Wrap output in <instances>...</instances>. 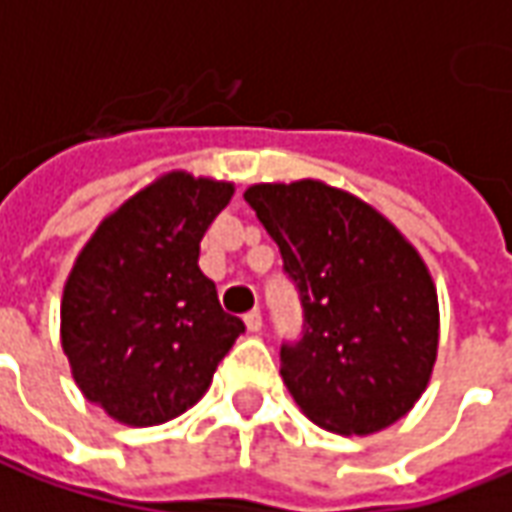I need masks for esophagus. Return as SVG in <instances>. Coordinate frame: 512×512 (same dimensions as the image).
I'll use <instances>...</instances> for the list:
<instances>
[{
	"mask_svg": "<svg viewBox=\"0 0 512 512\" xmlns=\"http://www.w3.org/2000/svg\"><path fill=\"white\" fill-rule=\"evenodd\" d=\"M244 324L249 332H260L263 330V316H260V310H252V313H246Z\"/></svg>",
	"mask_w": 512,
	"mask_h": 512,
	"instance_id": "34e87169",
	"label": "esophagus"
}]
</instances>
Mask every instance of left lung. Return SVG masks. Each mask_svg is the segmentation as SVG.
<instances>
[{"mask_svg": "<svg viewBox=\"0 0 512 512\" xmlns=\"http://www.w3.org/2000/svg\"><path fill=\"white\" fill-rule=\"evenodd\" d=\"M280 246L302 302V338L282 343L280 374L310 421L371 435L405 416L438 355V293L391 221L318 180L244 194Z\"/></svg>", "mask_w": 512, "mask_h": 512, "instance_id": "obj_1", "label": "left lung"}]
</instances>
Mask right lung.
I'll return each mask as SVG.
<instances>
[{"instance_id":"obj_1","label":"right lung","mask_w":512,"mask_h":512,"mask_svg":"<svg viewBox=\"0 0 512 512\" xmlns=\"http://www.w3.org/2000/svg\"><path fill=\"white\" fill-rule=\"evenodd\" d=\"M230 199V182L171 171L110 213L71 268L63 352L85 399L121 424L155 427L196 405L246 330L199 268Z\"/></svg>"}]
</instances>
